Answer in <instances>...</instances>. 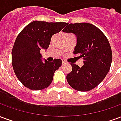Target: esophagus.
<instances>
[{"label": "esophagus", "instance_id": "esophagus-1", "mask_svg": "<svg viewBox=\"0 0 121 121\" xmlns=\"http://www.w3.org/2000/svg\"><path fill=\"white\" fill-rule=\"evenodd\" d=\"M66 62L65 61H62V65H64V64H65Z\"/></svg>", "mask_w": 121, "mask_h": 121}]
</instances>
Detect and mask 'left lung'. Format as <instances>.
<instances>
[{
	"mask_svg": "<svg viewBox=\"0 0 121 121\" xmlns=\"http://www.w3.org/2000/svg\"><path fill=\"white\" fill-rule=\"evenodd\" d=\"M63 32L76 35L73 53L83 58L82 67L71 63L72 71L67 75L71 87L78 91H88L96 87L109 72L112 61V48L105 35L95 26L87 23L67 24Z\"/></svg>",
	"mask_w": 121,
	"mask_h": 121,
	"instance_id": "1",
	"label": "left lung"
}]
</instances>
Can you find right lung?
<instances>
[{
	"label": "right lung",
	"mask_w": 121,
	"mask_h": 121,
	"mask_svg": "<svg viewBox=\"0 0 121 121\" xmlns=\"http://www.w3.org/2000/svg\"><path fill=\"white\" fill-rule=\"evenodd\" d=\"M66 22H30L15 39L12 52L15 74L25 87L31 90H41L50 86L54 73L61 65L60 59L53 61L42 60L41 49L48 48L51 37L60 32Z\"/></svg>",
	"instance_id": "1"
}]
</instances>
